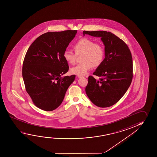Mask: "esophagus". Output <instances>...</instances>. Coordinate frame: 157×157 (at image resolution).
Returning a JSON list of instances; mask_svg holds the SVG:
<instances>
[{"mask_svg":"<svg viewBox=\"0 0 157 157\" xmlns=\"http://www.w3.org/2000/svg\"><path fill=\"white\" fill-rule=\"evenodd\" d=\"M77 76L78 77V78H81L83 77V75H77Z\"/></svg>","mask_w":157,"mask_h":157,"instance_id":"esophagus-1","label":"esophagus"}]
</instances>
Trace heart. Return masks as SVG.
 Wrapping results in <instances>:
<instances>
[{"label":"heart","instance_id":"1","mask_svg":"<svg viewBox=\"0 0 157 157\" xmlns=\"http://www.w3.org/2000/svg\"><path fill=\"white\" fill-rule=\"evenodd\" d=\"M73 49L77 55L82 54L81 61L82 62L71 68L72 74L85 75L94 67H98L103 62L105 52L103 45L100 43H95L87 38H82L73 45ZM64 60L70 64H74L76 56L73 52L66 50L63 54Z\"/></svg>","mask_w":157,"mask_h":157}]
</instances>
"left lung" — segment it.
I'll use <instances>...</instances> for the list:
<instances>
[{
  "label": "left lung",
  "instance_id": "left-lung-1",
  "mask_svg": "<svg viewBox=\"0 0 157 157\" xmlns=\"http://www.w3.org/2000/svg\"><path fill=\"white\" fill-rule=\"evenodd\" d=\"M100 37L105 45V58L93 75L96 80L88 78L85 92L95 105L105 108L114 105L123 96L131 84L133 77L132 58L128 45L121 39L107 31H83Z\"/></svg>",
  "mask_w": 157,
  "mask_h": 157
}]
</instances>
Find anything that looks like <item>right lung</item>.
<instances>
[{"mask_svg":"<svg viewBox=\"0 0 157 157\" xmlns=\"http://www.w3.org/2000/svg\"><path fill=\"white\" fill-rule=\"evenodd\" d=\"M76 30L49 32L29 47L23 60L22 77L26 91L37 107L56 109L63 100L75 75H61L69 70L63 54L77 34Z\"/></svg>","mask_w":157,"mask_h":157,"instance_id":"right-lung-1","label":"right lung"}]
</instances>
